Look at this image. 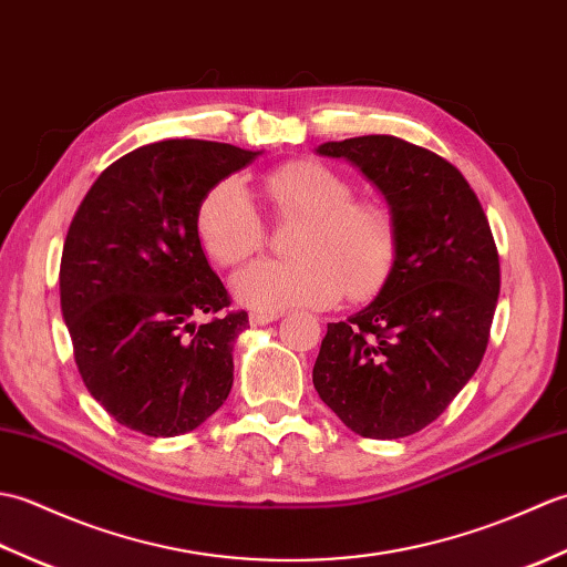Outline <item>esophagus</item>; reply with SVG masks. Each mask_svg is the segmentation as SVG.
<instances>
[{
	"instance_id": "esophagus-1",
	"label": "esophagus",
	"mask_w": 567,
	"mask_h": 567,
	"mask_svg": "<svg viewBox=\"0 0 567 567\" xmlns=\"http://www.w3.org/2000/svg\"><path fill=\"white\" fill-rule=\"evenodd\" d=\"M282 315H277V311H252V315L248 317L250 327H265V323H272L280 319Z\"/></svg>"
}]
</instances>
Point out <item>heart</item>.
I'll return each mask as SVG.
<instances>
[{
  "label": "heart",
  "mask_w": 567,
  "mask_h": 567,
  "mask_svg": "<svg viewBox=\"0 0 567 567\" xmlns=\"http://www.w3.org/2000/svg\"><path fill=\"white\" fill-rule=\"evenodd\" d=\"M275 214L302 219L290 250L297 258H262L238 270L231 292L260 311L327 307L343 292L363 297L388 277L396 236L392 214L372 199H355L353 185L319 161H295L265 177ZM204 250L226 268L262 246V221L240 177H226L202 197L195 216Z\"/></svg>",
  "instance_id": "1"
}]
</instances>
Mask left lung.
Segmentation results:
<instances>
[{
    "mask_svg": "<svg viewBox=\"0 0 567 567\" xmlns=\"http://www.w3.org/2000/svg\"><path fill=\"white\" fill-rule=\"evenodd\" d=\"M317 153L382 192L396 248L378 297L329 323L311 380L360 436H412L483 363L499 297L495 238L467 179L436 153L396 136L329 141Z\"/></svg>",
    "mask_w": 567,
    "mask_h": 567,
    "instance_id": "left-lung-1",
    "label": "left lung"
}]
</instances>
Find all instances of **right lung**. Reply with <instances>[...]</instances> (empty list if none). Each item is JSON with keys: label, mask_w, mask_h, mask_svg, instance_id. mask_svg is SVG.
I'll use <instances>...</instances> for the list:
<instances>
[{"label": "right lung", "mask_w": 567, "mask_h": 567, "mask_svg": "<svg viewBox=\"0 0 567 567\" xmlns=\"http://www.w3.org/2000/svg\"><path fill=\"white\" fill-rule=\"evenodd\" d=\"M260 151L171 138L112 163L84 195L60 260V309L84 388L118 424L171 439L204 424L234 384L248 329L209 268L202 197ZM202 313H219L197 324Z\"/></svg>", "instance_id": "add662e5"}]
</instances>
